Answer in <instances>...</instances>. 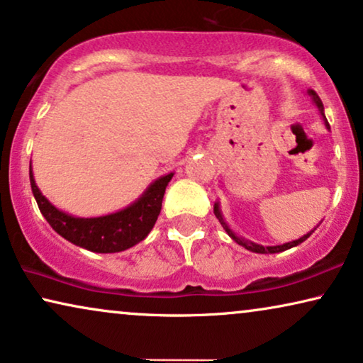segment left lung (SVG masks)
I'll return each instance as SVG.
<instances>
[{
  "label": "left lung",
  "mask_w": 363,
  "mask_h": 363,
  "mask_svg": "<svg viewBox=\"0 0 363 363\" xmlns=\"http://www.w3.org/2000/svg\"><path fill=\"white\" fill-rule=\"evenodd\" d=\"M312 97H314V101H315V104H317V107L320 108V112H322V116H324V106H322V101H320V97L317 96L315 92H309ZM325 117V116H324ZM329 127V125H327ZM215 215H216V218L218 220L221 221V225H223V228H225L226 230V233L228 235H230L233 240H235L238 245H241L242 247H246V250H250V251H252V252H261V255H267V252H269V255H274V252H281V251H286V250H291V247H294V246H297V245H301L302 241H306L307 238H309L312 233H314V230H312L311 233H307V235H304L301 238V240H296V241H292V242H286V245H281V246H259V245H255V242H247V241H245V240H240V238L238 236H235V233H233L231 230H228V226H226V223L223 221V218H221V213H220V210H218V205H215Z\"/></svg>",
  "instance_id": "obj_1"
}]
</instances>
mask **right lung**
I'll return each instance as SVG.
<instances>
[{"mask_svg":"<svg viewBox=\"0 0 363 363\" xmlns=\"http://www.w3.org/2000/svg\"><path fill=\"white\" fill-rule=\"evenodd\" d=\"M173 173L158 178L138 201L123 211L101 218H74L54 208L36 186L33 170H29L33 195L46 221L62 238L94 252H118L135 246L155 225L162 210L163 195Z\"/></svg>","mask_w":363,"mask_h":363,"instance_id":"add662e5","label":"right lung"}]
</instances>
